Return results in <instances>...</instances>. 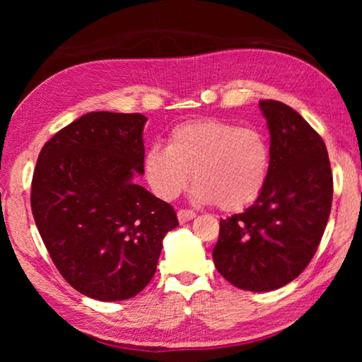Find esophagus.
I'll return each instance as SVG.
<instances>
[{"label": "esophagus", "mask_w": 362, "mask_h": 362, "mask_svg": "<svg viewBox=\"0 0 362 362\" xmlns=\"http://www.w3.org/2000/svg\"><path fill=\"white\" fill-rule=\"evenodd\" d=\"M177 217H179V222L180 223H185V222H189V220L196 217L194 211H189V209H180L179 212H177Z\"/></svg>", "instance_id": "esophagus-1"}]
</instances>
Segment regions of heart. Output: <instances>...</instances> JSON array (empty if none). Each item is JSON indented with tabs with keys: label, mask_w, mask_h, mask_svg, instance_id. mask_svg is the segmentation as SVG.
<instances>
[{
	"label": "heart",
	"mask_w": 362,
	"mask_h": 362,
	"mask_svg": "<svg viewBox=\"0 0 362 362\" xmlns=\"http://www.w3.org/2000/svg\"><path fill=\"white\" fill-rule=\"evenodd\" d=\"M142 166L146 183L159 199H175L192 170L193 198L233 212L260 196L268 179L269 148L255 127L199 118L170 129L166 146H148Z\"/></svg>",
	"instance_id": "1"
}]
</instances>
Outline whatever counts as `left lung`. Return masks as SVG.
Masks as SVG:
<instances>
[{
  "instance_id": "left-lung-1",
  "label": "left lung",
  "mask_w": 362,
  "mask_h": 362,
  "mask_svg": "<svg viewBox=\"0 0 362 362\" xmlns=\"http://www.w3.org/2000/svg\"><path fill=\"white\" fill-rule=\"evenodd\" d=\"M269 131V170L255 203L220 220L214 263L244 291L268 292L296 279L313 259L332 206L327 148L296 110L262 100Z\"/></svg>"
}]
</instances>
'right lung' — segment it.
<instances>
[{
	"instance_id": "right-lung-1",
	"label": "right lung",
	"mask_w": 362,
	"mask_h": 362,
	"mask_svg": "<svg viewBox=\"0 0 362 362\" xmlns=\"http://www.w3.org/2000/svg\"><path fill=\"white\" fill-rule=\"evenodd\" d=\"M145 122L140 113L84 115L47 140L33 173L30 203L54 265L102 302L137 296L179 225L173 206L134 182Z\"/></svg>"
}]
</instances>
